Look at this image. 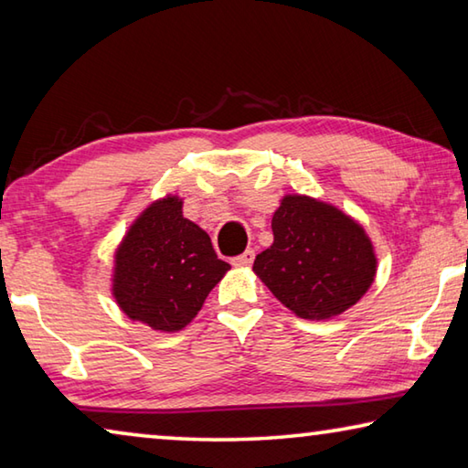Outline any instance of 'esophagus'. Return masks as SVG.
<instances>
[{"label":"esophagus","mask_w":468,"mask_h":468,"mask_svg":"<svg viewBox=\"0 0 468 468\" xmlns=\"http://www.w3.org/2000/svg\"><path fill=\"white\" fill-rule=\"evenodd\" d=\"M253 256H256L253 250H245L243 253H239V256L233 258V264L235 266H250L253 262Z\"/></svg>","instance_id":"1"}]
</instances>
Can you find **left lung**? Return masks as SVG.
<instances>
[{
	"label": "left lung",
	"instance_id": "left-lung-1",
	"mask_svg": "<svg viewBox=\"0 0 468 468\" xmlns=\"http://www.w3.org/2000/svg\"><path fill=\"white\" fill-rule=\"evenodd\" d=\"M274 243L253 271L272 295L305 320H328L357 303L376 276L371 241L353 218L307 196L282 197Z\"/></svg>",
	"mask_w": 468,
	"mask_h": 468
}]
</instances>
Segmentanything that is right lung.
<instances>
[{"label":"right lung","mask_w":468,"mask_h":468,"mask_svg":"<svg viewBox=\"0 0 468 468\" xmlns=\"http://www.w3.org/2000/svg\"><path fill=\"white\" fill-rule=\"evenodd\" d=\"M176 196L150 204L115 253L113 295L132 320L176 332L196 318L229 271Z\"/></svg>","instance_id":"obj_1"}]
</instances>
